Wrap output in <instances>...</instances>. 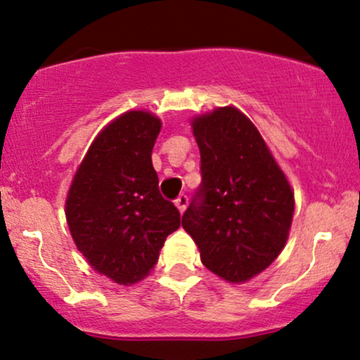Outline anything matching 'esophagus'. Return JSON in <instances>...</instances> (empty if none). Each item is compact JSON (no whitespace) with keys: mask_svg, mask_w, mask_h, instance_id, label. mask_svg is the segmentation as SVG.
<instances>
[{"mask_svg":"<svg viewBox=\"0 0 360 360\" xmlns=\"http://www.w3.org/2000/svg\"><path fill=\"white\" fill-rule=\"evenodd\" d=\"M174 205L177 206V210H179V213H184L186 207H188V196H186V194H181V196H177Z\"/></svg>","mask_w":360,"mask_h":360,"instance_id":"34e87169","label":"esophagus"}]
</instances>
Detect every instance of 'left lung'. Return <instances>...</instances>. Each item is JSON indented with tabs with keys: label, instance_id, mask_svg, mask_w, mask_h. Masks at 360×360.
<instances>
[{
	"label": "left lung",
	"instance_id": "1",
	"mask_svg": "<svg viewBox=\"0 0 360 360\" xmlns=\"http://www.w3.org/2000/svg\"><path fill=\"white\" fill-rule=\"evenodd\" d=\"M201 153V202L183 214L202 265L228 283L266 270L287 245L295 196L251 120L235 105L191 119Z\"/></svg>",
	"mask_w": 360,
	"mask_h": 360
}]
</instances>
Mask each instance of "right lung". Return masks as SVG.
Instances as JSON below:
<instances>
[{
  "label": "right lung",
  "mask_w": 360,
  "mask_h": 360,
  "mask_svg": "<svg viewBox=\"0 0 360 360\" xmlns=\"http://www.w3.org/2000/svg\"><path fill=\"white\" fill-rule=\"evenodd\" d=\"M161 127L149 110L110 120L90 144L65 199L77 250L98 275L119 285L146 278L181 224L177 207L159 193L150 158Z\"/></svg>",
  "instance_id": "add662e5"
}]
</instances>
